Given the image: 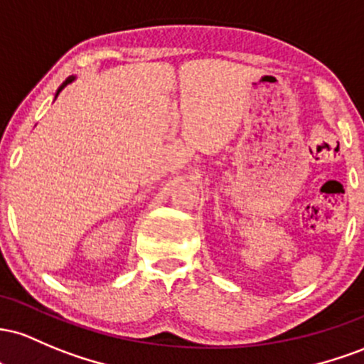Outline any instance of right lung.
Here are the masks:
<instances>
[{
    "label": "right lung",
    "instance_id": "obj_1",
    "mask_svg": "<svg viewBox=\"0 0 364 364\" xmlns=\"http://www.w3.org/2000/svg\"><path fill=\"white\" fill-rule=\"evenodd\" d=\"M73 80H75V75H70V77H68V79H67V80H65V82H63V84H61V85H60V87H58V91H56V96H58V94L61 92V89H65V87H67V85H68V84H72V82H73ZM56 96H55V97H56Z\"/></svg>",
    "mask_w": 364,
    "mask_h": 364
}]
</instances>
